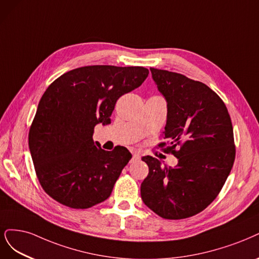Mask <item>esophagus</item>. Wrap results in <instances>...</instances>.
<instances>
[{
  "label": "esophagus",
  "instance_id": "34e87169",
  "mask_svg": "<svg viewBox=\"0 0 259 259\" xmlns=\"http://www.w3.org/2000/svg\"><path fill=\"white\" fill-rule=\"evenodd\" d=\"M140 159V155L137 153V152H135V153H133V157H132V162H137V160H139Z\"/></svg>",
  "mask_w": 259,
  "mask_h": 259
}]
</instances>
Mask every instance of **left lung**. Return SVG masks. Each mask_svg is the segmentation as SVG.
Instances as JSON below:
<instances>
[{
  "mask_svg": "<svg viewBox=\"0 0 259 259\" xmlns=\"http://www.w3.org/2000/svg\"><path fill=\"white\" fill-rule=\"evenodd\" d=\"M150 70L167 103L164 150L178 164L167 167L155 157H142L149 175L140 186L141 198L159 217L186 219L217 198L230 174L236 155L233 124L224 102L208 85L168 70Z\"/></svg>",
  "mask_w": 259,
  "mask_h": 259,
  "instance_id": "left-lung-1",
  "label": "left lung"
}]
</instances>
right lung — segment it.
<instances>
[{"label":"right lung","mask_w":259,"mask_h":259,"mask_svg":"<svg viewBox=\"0 0 259 259\" xmlns=\"http://www.w3.org/2000/svg\"><path fill=\"white\" fill-rule=\"evenodd\" d=\"M148 75L141 66L92 65L69 70L48 87L30 128L29 148L50 197L74 209L109 197L132 154L124 147L103 150L93 141L94 127L108 123L119 97Z\"/></svg>","instance_id":"add662e5"}]
</instances>
